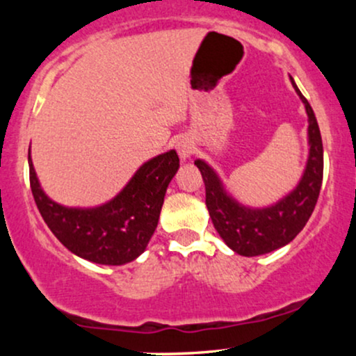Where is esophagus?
I'll use <instances>...</instances> for the list:
<instances>
[{"instance_id": "esophagus-1", "label": "esophagus", "mask_w": 356, "mask_h": 356, "mask_svg": "<svg viewBox=\"0 0 356 356\" xmlns=\"http://www.w3.org/2000/svg\"><path fill=\"white\" fill-rule=\"evenodd\" d=\"M175 149H177L179 157H181L182 161H187L192 155V152H194V142H192L189 137H181L175 142Z\"/></svg>"}]
</instances>
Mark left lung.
I'll use <instances>...</instances> for the list:
<instances>
[{"instance_id": "8db88e82", "label": "left lung", "mask_w": 356, "mask_h": 356, "mask_svg": "<svg viewBox=\"0 0 356 356\" xmlns=\"http://www.w3.org/2000/svg\"><path fill=\"white\" fill-rule=\"evenodd\" d=\"M293 87L308 113L309 155L303 177L281 201L261 209H252L232 199L224 189L218 174L204 161L194 164L201 170L206 184V206L224 243L241 256H259L291 243L300 234L316 206L323 181V142L320 127L312 105L291 79Z\"/></svg>"}]
</instances>
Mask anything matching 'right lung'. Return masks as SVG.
Returning <instances> with one entry per match:
<instances>
[{
    "mask_svg": "<svg viewBox=\"0 0 356 356\" xmlns=\"http://www.w3.org/2000/svg\"><path fill=\"white\" fill-rule=\"evenodd\" d=\"M28 165L36 207L56 239L83 259L120 266L140 256L152 238L167 186L179 169V155L169 150L150 159L112 201L90 209L51 201L40 186L30 154Z\"/></svg>",
    "mask_w": 356,
    "mask_h": 356,
    "instance_id": "add662e5",
    "label": "right lung"
}]
</instances>
